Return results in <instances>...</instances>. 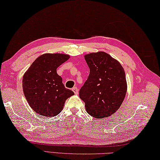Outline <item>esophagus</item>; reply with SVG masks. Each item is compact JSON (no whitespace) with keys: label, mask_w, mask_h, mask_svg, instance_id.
<instances>
[{"label":"esophagus","mask_w":160,"mask_h":160,"mask_svg":"<svg viewBox=\"0 0 160 160\" xmlns=\"http://www.w3.org/2000/svg\"><path fill=\"white\" fill-rule=\"evenodd\" d=\"M72 90H73V91L74 92V93L76 94V95H78V93H79V90H78V89L77 87H73V89H72Z\"/></svg>","instance_id":"obj_1"}]
</instances>
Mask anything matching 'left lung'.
Returning a JSON list of instances; mask_svg holds the SVG:
<instances>
[{
    "mask_svg": "<svg viewBox=\"0 0 160 160\" xmlns=\"http://www.w3.org/2000/svg\"><path fill=\"white\" fill-rule=\"evenodd\" d=\"M84 59L90 73L79 96L91 116L99 119L109 117L119 109L127 93L124 68L104 52L86 54Z\"/></svg>",
    "mask_w": 160,
    "mask_h": 160,
    "instance_id": "obj_1",
    "label": "left lung"
}]
</instances>
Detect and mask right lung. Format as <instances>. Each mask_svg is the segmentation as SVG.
I'll return each mask as SVG.
<instances>
[{
	"label": "right lung",
	"mask_w": 160,
	"mask_h": 160,
	"mask_svg": "<svg viewBox=\"0 0 160 160\" xmlns=\"http://www.w3.org/2000/svg\"><path fill=\"white\" fill-rule=\"evenodd\" d=\"M65 53H44L34 60L22 77L23 93L36 113L53 117L63 109L65 101L74 95L64 87L56 69L69 59Z\"/></svg>",
	"instance_id": "right-lung-1"
}]
</instances>
